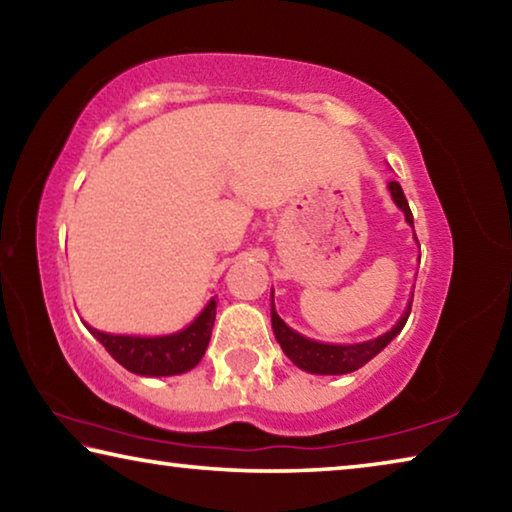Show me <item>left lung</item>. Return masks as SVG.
Instances as JSON below:
<instances>
[{
  "label": "left lung",
  "instance_id": "8db88e82",
  "mask_svg": "<svg viewBox=\"0 0 512 512\" xmlns=\"http://www.w3.org/2000/svg\"><path fill=\"white\" fill-rule=\"evenodd\" d=\"M388 189H391V196L397 203V207L404 212L406 221L413 225L411 207H409V201H406L400 183L393 180V183H388ZM409 314H411V302H409V307H406L404 316L397 320V325L391 329V332L381 334L372 341L354 343V345H332V343L309 341V339H305V336H300L298 332H293L291 327L284 325V320L277 316L275 307L271 311V320H273V332H275L277 343L282 345L284 354H287V357L296 363L298 368L314 372V375H345V372H352V370H359L361 366H366V363L375 357V354L384 350L386 345L402 332L406 320H409Z\"/></svg>",
  "mask_w": 512,
  "mask_h": 512
}]
</instances>
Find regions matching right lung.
<instances>
[{
  "label": "right lung",
  "instance_id": "obj_1",
  "mask_svg": "<svg viewBox=\"0 0 512 512\" xmlns=\"http://www.w3.org/2000/svg\"><path fill=\"white\" fill-rule=\"evenodd\" d=\"M216 318V302L210 300L201 316L192 325L178 334L169 336H119L106 334L99 329L90 332L97 336L110 357L121 363L126 370L144 377H169L192 370L203 359L212 336V325Z\"/></svg>",
  "mask_w": 512,
  "mask_h": 512
}]
</instances>
